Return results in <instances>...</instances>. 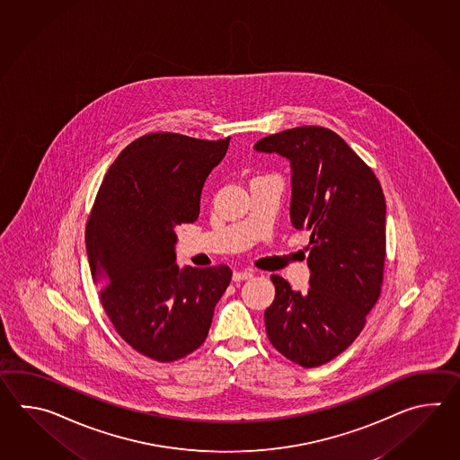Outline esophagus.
Returning <instances> with one entry per match:
<instances>
[{
	"label": "esophagus",
	"mask_w": 460,
	"mask_h": 460,
	"mask_svg": "<svg viewBox=\"0 0 460 460\" xmlns=\"http://www.w3.org/2000/svg\"><path fill=\"white\" fill-rule=\"evenodd\" d=\"M250 278H253V273H252V271H234V283H240V281L250 279Z\"/></svg>",
	"instance_id": "esophagus-1"
}]
</instances>
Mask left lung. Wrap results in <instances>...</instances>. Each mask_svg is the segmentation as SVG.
Instances as JSON below:
<instances>
[{
    "instance_id": "8db88e82",
    "label": "left lung",
    "mask_w": 460,
    "mask_h": 460,
    "mask_svg": "<svg viewBox=\"0 0 460 460\" xmlns=\"http://www.w3.org/2000/svg\"><path fill=\"white\" fill-rule=\"evenodd\" d=\"M253 149L289 161L291 224L309 230L313 243L305 293L271 276L276 296L264 311L266 333L291 362L319 367L358 337L380 296L386 246L382 186L327 128L286 129L260 139Z\"/></svg>"
}]
</instances>
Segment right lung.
Instances as JSON below:
<instances>
[{
    "mask_svg": "<svg viewBox=\"0 0 460 460\" xmlns=\"http://www.w3.org/2000/svg\"><path fill=\"white\" fill-rule=\"evenodd\" d=\"M228 143L137 137L108 169L88 218V264L102 305L123 341L157 362L204 343L232 279L226 264H176V226L196 222L204 182Z\"/></svg>",
    "mask_w": 460,
    "mask_h": 460,
    "instance_id": "obj_1",
    "label": "right lung"
}]
</instances>
